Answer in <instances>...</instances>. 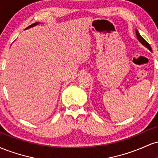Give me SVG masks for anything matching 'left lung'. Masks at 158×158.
Returning a JSON list of instances; mask_svg holds the SVG:
<instances>
[{"instance_id":"obj_1","label":"left lung","mask_w":158,"mask_h":158,"mask_svg":"<svg viewBox=\"0 0 158 158\" xmlns=\"http://www.w3.org/2000/svg\"><path fill=\"white\" fill-rule=\"evenodd\" d=\"M136 35H137V39H138V41H139V42H140L141 44H142L143 45V46H145L146 48H148V50H151V51H152V48H151V46H150L149 44H148V43L147 42V41H146V40L143 39L142 36L139 35L138 30H136Z\"/></svg>"}]
</instances>
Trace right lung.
Wrapping results in <instances>:
<instances>
[{"label": "right lung", "instance_id": "add662e5", "mask_svg": "<svg viewBox=\"0 0 158 158\" xmlns=\"http://www.w3.org/2000/svg\"><path fill=\"white\" fill-rule=\"evenodd\" d=\"M39 22H36V23H32V24H31V25H30V26H29L28 27H27V28H26V30H27V29H29V28H30V27H34V26H36V25H38V24H39Z\"/></svg>", "mask_w": 158, "mask_h": 158}]
</instances>
